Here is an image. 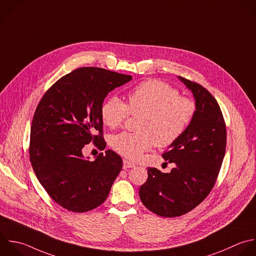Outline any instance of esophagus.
<instances>
[{
    "instance_id": "obj_1",
    "label": "esophagus",
    "mask_w": 256,
    "mask_h": 256,
    "mask_svg": "<svg viewBox=\"0 0 256 256\" xmlns=\"http://www.w3.org/2000/svg\"><path fill=\"white\" fill-rule=\"evenodd\" d=\"M133 167H135V164H134V163H132V162H130V161H128V160H126V159H124V160H123V168H124V169L133 168Z\"/></svg>"
}]
</instances>
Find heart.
Returning <instances> with one entry per match:
<instances>
[{
  "instance_id": "1",
  "label": "heart",
  "mask_w": 256,
  "mask_h": 256,
  "mask_svg": "<svg viewBox=\"0 0 256 256\" xmlns=\"http://www.w3.org/2000/svg\"><path fill=\"white\" fill-rule=\"evenodd\" d=\"M127 104L117 96L101 106L103 123L111 129L120 127L130 115L140 117L136 133L112 137V148L130 160H137L154 145L160 148L174 144L185 133L196 113L195 102L168 83L145 81L127 94Z\"/></svg>"
}]
</instances>
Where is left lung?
Returning a JSON list of instances; mask_svg holds the SVG:
<instances>
[{"mask_svg": "<svg viewBox=\"0 0 256 256\" xmlns=\"http://www.w3.org/2000/svg\"><path fill=\"white\" fill-rule=\"evenodd\" d=\"M195 98L196 113L185 133L162 154L176 166L170 173L148 167L139 189L142 203L162 217L186 214L212 190L226 147V126L220 107L200 84L179 77Z\"/></svg>", "mask_w": 256, "mask_h": 256, "instance_id": "obj_1", "label": "left lung"}]
</instances>
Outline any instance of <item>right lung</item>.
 Masks as SVG:
<instances>
[{"label": "right lung", "instance_id": "right-lung-1", "mask_svg": "<svg viewBox=\"0 0 256 256\" xmlns=\"http://www.w3.org/2000/svg\"><path fill=\"white\" fill-rule=\"evenodd\" d=\"M131 79L102 68L82 67L54 83L37 106L30 161L50 197L69 211L82 213L101 205L122 169L121 157L112 150L93 161L82 151L91 141L105 149L101 106L109 92Z\"/></svg>", "mask_w": 256, "mask_h": 256}]
</instances>
